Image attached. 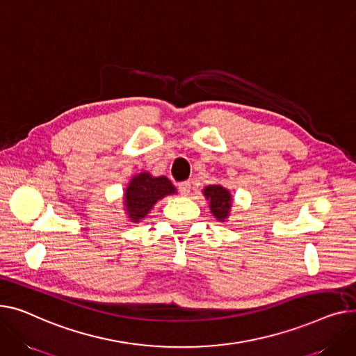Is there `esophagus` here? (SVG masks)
<instances>
[{"label": "esophagus", "mask_w": 356, "mask_h": 356, "mask_svg": "<svg viewBox=\"0 0 356 356\" xmlns=\"http://www.w3.org/2000/svg\"><path fill=\"white\" fill-rule=\"evenodd\" d=\"M191 182L190 181H184V182H179L178 184V190H179V193H181V195H184V197H188L191 194Z\"/></svg>", "instance_id": "esophagus-1"}]
</instances>
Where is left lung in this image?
Instances as JSON below:
<instances>
[{"label":"left lung","mask_w":356,"mask_h":356,"mask_svg":"<svg viewBox=\"0 0 356 356\" xmlns=\"http://www.w3.org/2000/svg\"><path fill=\"white\" fill-rule=\"evenodd\" d=\"M204 197L210 202V211L216 220L224 222L228 220L233 207V197L221 184L208 185L202 190Z\"/></svg>","instance_id":"8db88e82"}]
</instances>
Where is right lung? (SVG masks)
<instances>
[{
  "mask_svg": "<svg viewBox=\"0 0 356 356\" xmlns=\"http://www.w3.org/2000/svg\"><path fill=\"white\" fill-rule=\"evenodd\" d=\"M172 194H177V188L166 177H154L146 171L139 172L131 178L124 188V214L131 222H139L146 218L159 200Z\"/></svg>",
  "mask_w": 356,
  "mask_h": 356,
  "instance_id": "right-lung-1",
  "label": "right lung"
}]
</instances>
